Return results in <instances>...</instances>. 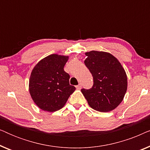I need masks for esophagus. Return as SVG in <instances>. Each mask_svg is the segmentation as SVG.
Listing matches in <instances>:
<instances>
[{"label": "esophagus", "instance_id": "1", "mask_svg": "<svg viewBox=\"0 0 150 150\" xmlns=\"http://www.w3.org/2000/svg\"><path fill=\"white\" fill-rule=\"evenodd\" d=\"M76 87V89H81V87H82L81 84H79V85H78Z\"/></svg>", "mask_w": 150, "mask_h": 150}]
</instances>
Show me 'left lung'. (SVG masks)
I'll return each instance as SVG.
<instances>
[{
  "mask_svg": "<svg viewBox=\"0 0 150 150\" xmlns=\"http://www.w3.org/2000/svg\"><path fill=\"white\" fill-rule=\"evenodd\" d=\"M84 63L93 78L91 89L81 92L93 109L109 112L117 107L127 91L128 81L124 67L110 53L92 50L85 53Z\"/></svg>",
  "mask_w": 150,
  "mask_h": 150,
  "instance_id": "8db88e82",
  "label": "left lung"
}]
</instances>
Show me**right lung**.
I'll return each mask as SVG.
<instances>
[{
	"instance_id": "obj_1",
	"label": "right lung",
	"mask_w": 150,
	"mask_h": 150,
	"mask_svg": "<svg viewBox=\"0 0 150 150\" xmlns=\"http://www.w3.org/2000/svg\"><path fill=\"white\" fill-rule=\"evenodd\" d=\"M68 56L52 54L37 63L30 74L29 92L39 108L48 112L62 108L76 88L64 71Z\"/></svg>"
}]
</instances>
